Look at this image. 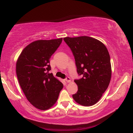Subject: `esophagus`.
Returning a JSON list of instances; mask_svg holds the SVG:
<instances>
[{"label": "esophagus", "mask_w": 133, "mask_h": 133, "mask_svg": "<svg viewBox=\"0 0 133 133\" xmlns=\"http://www.w3.org/2000/svg\"><path fill=\"white\" fill-rule=\"evenodd\" d=\"M65 82H67V83L70 82H71V79H70V78L69 77H66V78H65Z\"/></svg>", "instance_id": "1"}]
</instances>
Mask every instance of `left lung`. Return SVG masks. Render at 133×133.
Masks as SVG:
<instances>
[{
    "label": "left lung",
    "mask_w": 133,
    "mask_h": 133,
    "mask_svg": "<svg viewBox=\"0 0 133 133\" xmlns=\"http://www.w3.org/2000/svg\"><path fill=\"white\" fill-rule=\"evenodd\" d=\"M73 54L77 72L78 91L72 95L76 102L91 106L97 102L108 88L111 77L110 56L104 44L88 36L65 37Z\"/></svg>",
    "instance_id": "left-lung-1"
}]
</instances>
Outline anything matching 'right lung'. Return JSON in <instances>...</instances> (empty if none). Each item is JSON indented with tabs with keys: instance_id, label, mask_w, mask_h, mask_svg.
<instances>
[{
	"instance_id": "obj_1",
	"label": "right lung",
	"mask_w": 133,
	"mask_h": 133,
	"mask_svg": "<svg viewBox=\"0 0 133 133\" xmlns=\"http://www.w3.org/2000/svg\"><path fill=\"white\" fill-rule=\"evenodd\" d=\"M62 38L40 40L31 43L22 51L16 63L19 83L28 101L38 109L46 110L56 102L63 85L52 73L50 59Z\"/></svg>"
}]
</instances>
